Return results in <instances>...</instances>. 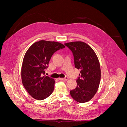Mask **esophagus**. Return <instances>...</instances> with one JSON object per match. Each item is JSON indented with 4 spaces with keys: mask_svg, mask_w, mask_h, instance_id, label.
Returning a JSON list of instances; mask_svg holds the SVG:
<instances>
[{
    "mask_svg": "<svg viewBox=\"0 0 127 127\" xmlns=\"http://www.w3.org/2000/svg\"><path fill=\"white\" fill-rule=\"evenodd\" d=\"M59 79L61 80H68V77H65L64 78H59Z\"/></svg>",
    "mask_w": 127,
    "mask_h": 127,
    "instance_id": "34e87169",
    "label": "esophagus"
}]
</instances>
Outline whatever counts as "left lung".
<instances>
[{"label": "left lung", "instance_id": "left-lung-1", "mask_svg": "<svg viewBox=\"0 0 127 127\" xmlns=\"http://www.w3.org/2000/svg\"><path fill=\"white\" fill-rule=\"evenodd\" d=\"M64 45L72 53L75 68L80 70L76 80L77 86L70 91V95L78 102H88L96 93L101 80L97 57L90 46L83 42H72Z\"/></svg>", "mask_w": 127, "mask_h": 127}]
</instances>
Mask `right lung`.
<instances>
[{
	"label": "right lung",
	"mask_w": 127,
	"mask_h": 127,
	"mask_svg": "<svg viewBox=\"0 0 127 127\" xmlns=\"http://www.w3.org/2000/svg\"><path fill=\"white\" fill-rule=\"evenodd\" d=\"M64 45L59 42L41 40L33 44L23 61L22 80L25 90L34 98L43 100L54 90L55 80L45 75L51 57Z\"/></svg>",
	"instance_id": "obj_1"
}]
</instances>
